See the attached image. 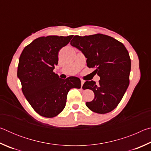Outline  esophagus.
Listing matches in <instances>:
<instances>
[{
  "mask_svg": "<svg viewBox=\"0 0 151 151\" xmlns=\"http://www.w3.org/2000/svg\"><path fill=\"white\" fill-rule=\"evenodd\" d=\"M85 83V81H83V80H81V86H83V84Z\"/></svg>",
  "mask_w": 151,
  "mask_h": 151,
  "instance_id": "obj_1",
  "label": "esophagus"
}]
</instances>
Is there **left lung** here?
<instances>
[{
	"label": "left lung",
	"instance_id": "left-lung-1",
	"mask_svg": "<svg viewBox=\"0 0 151 151\" xmlns=\"http://www.w3.org/2000/svg\"><path fill=\"white\" fill-rule=\"evenodd\" d=\"M70 45L83 52L88 67L96 68L94 72L100 76L99 83L93 81L84 83V89L94 93V99L86 102V106L96 113L112 111L129 85L131 63L127 48L114 38L102 34L75 36Z\"/></svg>",
	"mask_w": 151,
	"mask_h": 151
}]
</instances>
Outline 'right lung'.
Returning <instances> with one entry per match:
<instances>
[{"label": "right lung", "instance_id": "add662e5", "mask_svg": "<svg viewBox=\"0 0 151 151\" xmlns=\"http://www.w3.org/2000/svg\"><path fill=\"white\" fill-rule=\"evenodd\" d=\"M73 35L39 37L24 48L19 58L17 76L25 98L35 111L51 118L65 109L70 88L81 86L76 76L61 79L53 72L58 54Z\"/></svg>", "mask_w": 151, "mask_h": 151}]
</instances>
